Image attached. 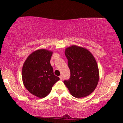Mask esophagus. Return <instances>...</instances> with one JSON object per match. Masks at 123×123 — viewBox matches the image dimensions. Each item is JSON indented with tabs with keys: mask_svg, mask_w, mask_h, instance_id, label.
Wrapping results in <instances>:
<instances>
[{
	"mask_svg": "<svg viewBox=\"0 0 123 123\" xmlns=\"http://www.w3.org/2000/svg\"><path fill=\"white\" fill-rule=\"evenodd\" d=\"M59 78H60V80H63V75H60V76H59Z\"/></svg>",
	"mask_w": 123,
	"mask_h": 123,
	"instance_id": "esophagus-1",
	"label": "esophagus"
}]
</instances>
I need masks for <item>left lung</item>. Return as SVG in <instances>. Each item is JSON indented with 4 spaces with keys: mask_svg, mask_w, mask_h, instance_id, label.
I'll return each instance as SVG.
<instances>
[{
    "mask_svg": "<svg viewBox=\"0 0 123 123\" xmlns=\"http://www.w3.org/2000/svg\"><path fill=\"white\" fill-rule=\"evenodd\" d=\"M65 54L70 77L64 83L70 93L78 98L90 95L99 80L98 65L93 55L87 49L75 45L67 48Z\"/></svg>",
    "mask_w": 123,
    "mask_h": 123,
    "instance_id": "left-lung-1",
    "label": "left lung"
}]
</instances>
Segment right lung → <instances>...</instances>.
Wrapping results in <instances>:
<instances>
[{
  "label": "right lung",
  "mask_w": 123,
  "mask_h": 123,
  "mask_svg": "<svg viewBox=\"0 0 123 123\" xmlns=\"http://www.w3.org/2000/svg\"><path fill=\"white\" fill-rule=\"evenodd\" d=\"M53 52L41 49L32 53L23 65V83L31 94L38 98L47 96L52 87L59 80L54 75L50 59Z\"/></svg>",
  "instance_id": "add662e5"
}]
</instances>
